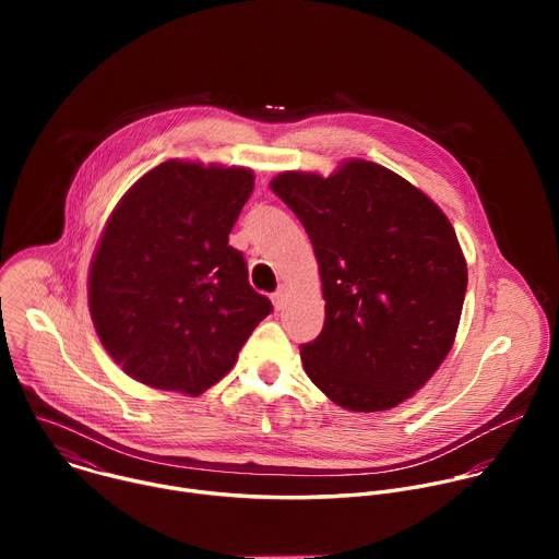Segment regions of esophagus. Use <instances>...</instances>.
Segmentation results:
<instances>
[{"instance_id":"obj_1","label":"esophagus","mask_w":559,"mask_h":559,"mask_svg":"<svg viewBox=\"0 0 559 559\" xmlns=\"http://www.w3.org/2000/svg\"><path fill=\"white\" fill-rule=\"evenodd\" d=\"M285 300H287V289L285 287H281L274 296H272V302H274V309L276 311H281L283 307H285Z\"/></svg>"}]
</instances>
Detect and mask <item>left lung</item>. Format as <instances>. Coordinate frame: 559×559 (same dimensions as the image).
<instances>
[{
  "label": "left lung",
  "instance_id": "left-lung-1",
  "mask_svg": "<svg viewBox=\"0 0 559 559\" xmlns=\"http://www.w3.org/2000/svg\"><path fill=\"white\" fill-rule=\"evenodd\" d=\"M270 188L302 223L321 270L325 325L300 347L309 380L360 414L405 403L453 347L466 261L444 212L365 158L321 177L281 173Z\"/></svg>",
  "mask_w": 559,
  "mask_h": 559
}]
</instances>
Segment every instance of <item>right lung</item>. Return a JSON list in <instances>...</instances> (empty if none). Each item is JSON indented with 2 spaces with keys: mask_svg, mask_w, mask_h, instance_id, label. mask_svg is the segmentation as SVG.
Wrapping results in <instances>:
<instances>
[{
  "mask_svg": "<svg viewBox=\"0 0 559 559\" xmlns=\"http://www.w3.org/2000/svg\"><path fill=\"white\" fill-rule=\"evenodd\" d=\"M252 190L250 168L170 158L112 210L91 263L88 307L130 378L199 395L272 311L250 287L243 254L227 246Z\"/></svg>",
  "mask_w": 559,
  "mask_h": 559,
  "instance_id": "obj_1",
  "label": "right lung"
}]
</instances>
